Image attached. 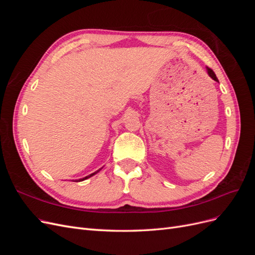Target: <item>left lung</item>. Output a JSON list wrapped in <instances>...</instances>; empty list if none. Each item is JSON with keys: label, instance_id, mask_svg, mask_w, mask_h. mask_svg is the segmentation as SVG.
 Segmentation results:
<instances>
[{"label": "left lung", "instance_id": "left-lung-1", "mask_svg": "<svg viewBox=\"0 0 255 255\" xmlns=\"http://www.w3.org/2000/svg\"><path fill=\"white\" fill-rule=\"evenodd\" d=\"M207 73H208V75H210L213 80H215L216 82H218V79H217V76H216L215 72L212 70L211 68H208V67H207Z\"/></svg>", "mask_w": 255, "mask_h": 255}]
</instances>
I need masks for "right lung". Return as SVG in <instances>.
I'll return each mask as SVG.
<instances>
[{"instance_id":"1","label":"right lung","mask_w":255,"mask_h":255,"mask_svg":"<svg viewBox=\"0 0 255 255\" xmlns=\"http://www.w3.org/2000/svg\"><path fill=\"white\" fill-rule=\"evenodd\" d=\"M100 170H98V171H96V172H94V173H91V174H89V175H87V176H85V177H83V179H80V180H78L76 182H81V181H84V180H86V179H89L90 176H92V175H95L96 173H98Z\"/></svg>"}]
</instances>
